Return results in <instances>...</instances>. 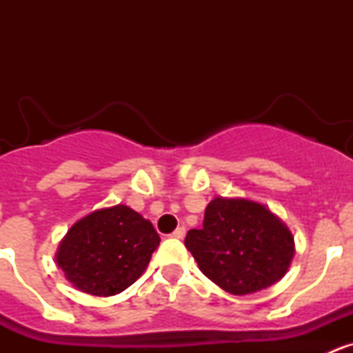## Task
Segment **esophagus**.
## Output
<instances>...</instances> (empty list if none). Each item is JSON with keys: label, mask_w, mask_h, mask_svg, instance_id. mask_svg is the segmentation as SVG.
Here are the masks:
<instances>
[{"label": "esophagus", "mask_w": 353, "mask_h": 353, "mask_svg": "<svg viewBox=\"0 0 353 353\" xmlns=\"http://www.w3.org/2000/svg\"><path fill=\"white\" fill-rule=\"evenodd\" d=\"M171 236H173V239H183V236H185V228H183V226L176 228V230L171 233Z\"/></svg>", "instance_id": "1"}]
</instances>
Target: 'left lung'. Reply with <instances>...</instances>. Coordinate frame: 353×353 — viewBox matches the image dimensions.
Returning a JSON list of instances; mask_svg holds the SVG:
<instances>
[{
  "instance_id": "8db88e82",
  "label": "left lung",
  "mask_w": 353,
  "mask_h": 353,
  "mask_svg": "<svg viewBox=\"0 0 353 353\" xmlns=\"http://www.w3.org/2000/svg\"><path fill=\"white\" fill-rule=\"evenodd\" d=\"M185 248L208 279L233 295L277 283L293 258V236L276 215L249 199L215 198L203 228L191 230Z\"/></svg>"
}]
</instances>
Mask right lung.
<instances>
[{"label":"right lung","mask_w":353,"mask_h":353,"mask_svg":"<svg viewBox=\"0 0 353 353\" xmlns=\"http://www.w3.org/2000/svg\"><path fill=\"white\" fill-rule=\"evenodd\" d=\"M159 242L150 221L117 205L77 221L60 244L56 261L81 292L109 297L141 276Z\"/></svg>","instance_id":"obj_1"}]
</instances>
